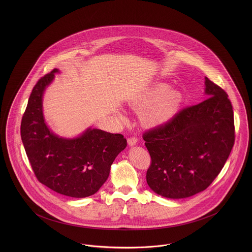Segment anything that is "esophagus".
Wrapping results in <instances>:
<instances>
[{
    "label": "esophagus",
    "mask_w": 252,
    "mask_h": 252,
    "mask_svg": "<svg viewBox=\"0 0 252 252\" xmlns=\"http://www.w3.org/2000/svg\"><path fill=\"white\" fill-rule=\"evenodd\" d=\"M137 142H138V138L135 137V136H132V137L127 139V143H128L130 146L135 145V144H137Z\"/></svg>",
    "instance_id": "esophagus-1"
}]
</instances>
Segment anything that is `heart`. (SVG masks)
Returning <instances> with one entry per match:
<instances>
[{"label": "heart", "instance_id": "b5f03b06", "mask_svg": "<svg viewBox=\"0 0 252 252\" xmlns=\"http://www.w3.org/2000/svg\"><path fill=\"white\" fill-rule=\"evenodd\" d=\"M182 103V94L170 90L166 83H157L147 90L135 103L134 108L146 109L144 120L149 126H158L170 120Z\"/></svg>", "mask_w": 252, "mask_h": 252}]
</instances>
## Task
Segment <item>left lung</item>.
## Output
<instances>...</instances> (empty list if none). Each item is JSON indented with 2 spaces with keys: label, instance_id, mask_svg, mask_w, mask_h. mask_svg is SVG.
<instances>
[{
  "label": "left lung",
  "instance_id": "left-lung-1",
  "mask_svg": "<svg viewBox=\"0 0 252 252\" xmlns=\"http://www.w3.org/2000/svg\"><path fill=\"white\" fill-rule=\"evenodd\" d=\"M203 102L181 109L165 124L145 131L151 157L146 181L168 198L207 189L224 167L235 140L233 109L226 92L205 77Z\"/></svg>",
  "mask_w": 252,
  "mask_h": 252
}]
</instances>
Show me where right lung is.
<instances>
[{
    "mask_svg": "<svg viewBox=\"0 0 252 252\" xmlns=\"http://www.w3.org/2000/svg\"><path fill=\"white\" fill-rule=\"evenodd\" d=\"M58 72L55 69L45 74L33 88L22 119V141L40 183L67 196L87 197L108 180L112 162L126 147V139L96 128H88L74 139L51 131L43 117L42 95Z\"/></svg>",
    "mask_w": 252,
    "mask_h": 252,
    "instance_id": "1",
    "label": "right lung"
}]
</instances>
